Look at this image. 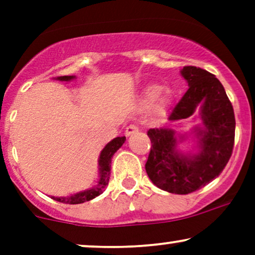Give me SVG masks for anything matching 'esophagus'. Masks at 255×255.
Masks as SVG:
<instances>
[{
    "mask_svg": "<svg viewBox=\"0 0 255 255\" xmlns=\"http://www.w3.org/2000/svg\"><path fill=\"white\" fill-rule=\"evenodd\" d=\"M137 130H139V128H137L135 125H129V126H127V128H126L125 133H126V135L129 136V135H131V134L136 133Z\"/></svg>",
    "mask_w": 255,
    "mask_h": 255,
    "instance_id": "obj_1",
    "label": "esophagus"
}]
</instances>
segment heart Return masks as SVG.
I'll return each mask as SVG.
<instances>
[{
  "mask_svg": "<svg viewBox=\"0 0 255 255\" xmlns=\"http://www.w3.org/2000/svg\"><path fill=\"white\" fill-rule=\"evenodd\" d=\"M158 91H159V87H158V86L146 87V90L144 91V99H145L146 103L153 101V99L158 95ZM168 102H169V96L168 95L158 96L157 98L156 99V104H154V111H156V113H162V111L165 109Z\"/></svg>",
  "mask_w": 255,
  "mask_h": 255,
  "instance_id": "obj_1",
  "label": "heart"
}]
</instances>
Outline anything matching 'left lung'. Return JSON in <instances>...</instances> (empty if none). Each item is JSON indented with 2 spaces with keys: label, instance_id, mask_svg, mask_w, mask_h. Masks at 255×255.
<instances>
[{
  "label": "left lung",
  "instance_id": "obj_1",
  "mask_svg": "<svg viewBox=\"0 0 255 255\" xmlns=\"http://www.w3.org/2000/svg\"><path fill=\"white\" fill-rule=\"evenodd\" d=\"M181 75L189 89L168 120L177 122L199 110L201 125L191 131L197 139V152L178 150L188 134L176 135L171 128H151L147 135L152 146L145 164L152 183L172 194H189L215 180L229 162L235 140V115L221 81L194 66L183 67Z\"/></svg>",
  "mask_w": 255,
  "mask_h": 255
}]
</instances>
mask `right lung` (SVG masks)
Masks as SVG:
<instances>
[{
    "label": "right lung",
    "mask_w": 255,
    "mask_h": 255,
    "mask_svg": "<svg viewBox=\"0 0 255 255\" xmlns=\"http://www.w3.org/2000/svg\"><path fill=\"white\" fill-rule=\"evenodd\" d=\"M75 79V75H63V77H57L56 80L60 81H71ZM126 136H118L111 140L105 145L99 154L98 166H99V180L96 186L92 188L86 189V191L75 193V194L69 195V197H51L54 200L60 201L63 204H83L85 201H90L104 192L105 187L109 183L110 178V168H111V158H113L115 152L125 144Z\"/></svg>",
    "instance_id": "obj_1"
}]
</instances>
